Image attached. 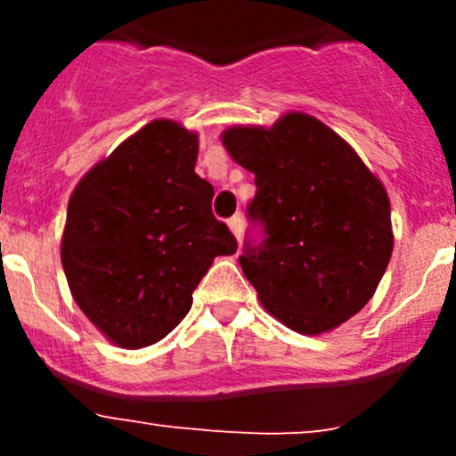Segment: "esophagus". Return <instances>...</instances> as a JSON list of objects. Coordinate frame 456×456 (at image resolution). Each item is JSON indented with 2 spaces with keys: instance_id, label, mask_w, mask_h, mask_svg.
I'll use <instances>...</instances> for the list:
<instances>
[{
  "instance_id": "1",
  "label": "esophagus",
  "mask_w": 456,
  "mask_h": 456,
  "mask_svg": "<svg viewBox=\"0 0 456 456\" xmlns=\"http://www.w3.org/2000/svg\"><path fill=\"white\" fill-rule=\"evenodd\" d=\"M228 228H231L232 235H235L237 240H240L241 231H244V221H241V216H240V215L231 216V219H228Z\"/></svg>"
}]
</instances>
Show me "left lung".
Listing matches in <instances>:
<instances>
[{
	"label": "left lung",
	"instance_id": "left-lung-1",
	"mask_svg": "<svg viewBox=\"0 0 456 456\" xmlns=\"http://www.w3.org/2000/svg\"><path fill=\"white\" fill-rule=\"evenodd\" d=\"M224 146L256 175L240 265L265 308L308 336L356 315L393 253L384 184L347 141L305 114L269 130L231 127Z\"/></svg>",
	"mask_w": 456,
	"mask_h": 456
}]
</instances>
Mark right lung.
Returning <instances> with one entry per match:
<instances>
[{
    "instance_id": "add662e5",
    "label": "right lung",
    "mask_w": 456,
    "mask_h": 456,
    "mask_svg": "<svg viewBox=\"0 0 456 456\" xmlns=\"http://www.w3.org/2000/svg\"><path fill=\"white\" fill-rule=\"evenodd\" d=\"M199 136L152 120L93 167L68 203L61 263L84 315L111 342L148 347L183 322L191 292L237 240L193 171Z\"/></svg>"
}]
</instances>
